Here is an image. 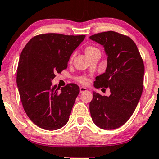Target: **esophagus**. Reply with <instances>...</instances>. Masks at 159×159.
Here are the masks:
<instances>
[{"mask_svg": "<svg viewBox=\"0 0 159 159\" xmlns=\"http://www.w3.org/2000/svg\"><path fill=\"white\" fill-rule=\"evenodd\" d=\"M88 91V89H86L85 87H83V86H82V87H80V93H84V92H85V91Z\"/></svg>", "mask_w": 159, "mask_h": 159, "instance_id": "1", "label": "esophagus"}]
</instances>
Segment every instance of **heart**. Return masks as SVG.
Here are the masks:
<instances>
[{
  "instance_id": "obj_1",
  "label": "heart",
  "mask_w": 159,
  "mask_h": 159,
  "mask_svg": "<svg viewBox=\"0 0 159 159\" xmlns=\"http://www.w3.org/2000/svg\"><path fill=\"white\" fill-rule=\"evenodd\" d=\"M97 52H99V51L98 48H97L94 46H89L86 47V48H85V53H86V54H87V56L91 55V54H93V53H95ZM77 80L80 82V83H81L83 84H86V83H88V82H89V80H88V78H86L85 76H80V77L77 78Z\"/></svg>"
}]
</instances>
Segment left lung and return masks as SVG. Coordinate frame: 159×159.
Instances as JSON below:
<instances>
[{
	"instance_id": "8db88e82",
	"label": "left lung",
	"mask_w": 159,
	"mask_h": 159,
	"mask_svg": "<svg viewBox=\"0 0 159 159\" xmlns=\"http://www.w3.org/2000/svg\"><path fill=\"white\" fill-rule=\"evenodd\" d=\"M90 39L103 46L107 56L105 72L96 77L94 87L109 88L111 95L93 92L89 108L92 120L104 130H114L130 118L143 91L144 66L136 45L118 32L98 33Z\"/></svg>"
}]
</instances>
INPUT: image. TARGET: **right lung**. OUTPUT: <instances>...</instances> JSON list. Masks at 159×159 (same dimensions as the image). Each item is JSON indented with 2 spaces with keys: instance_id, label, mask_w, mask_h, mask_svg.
Returning <instances> with one entry per match:
<instances>
[{
  "instance_id": "right-lung-1",
  "label": "right lung",
  "mask_w": 159,
  "mask_h": 159,
  "mask_svg": "<svg viewBox=\"0 0 159 159\" xmlns=\"http://www.w3.org/2000/svg\"><path fill=\"white\" fill-rule=\"evenodd\" d=\"M85 38L55 33L37 35L21 52L17 71L20 97L25 113L40 128L58 130L69 119L79 86L70 83L60 91L52 80L67 68L70 55Z\"/></svg>"
}]
</instances>
